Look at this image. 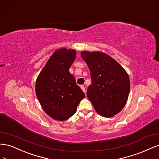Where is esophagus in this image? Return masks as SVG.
<instances>
[{
    "mask_svg": "<svg viewBox=\"0 0 159 159\" xmlns=\"http://www.w3.org/2000/svg\"><path fill=\"white\" fill-rule=\"evenodd\" d=\"M81 89H82V91H84V93H85V92H86V89H85V87H84V85H81Z\"/></svg>",
    "mask_w": 159,
    "mask_h": 159,
    "instance_id": "1",
    "label": "esophagus"
}]
</instances>
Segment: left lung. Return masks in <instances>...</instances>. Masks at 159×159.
I'll return each instance as SVG.
<instances>
[{"mask_svg":"<svg viewBox=\"0 0 159 159\" xmlns=\"http://www.w3.org/2000/svg\"><path fill=\"white\" fill-rule=\"evenodd\" d=\"M81 56L91 72L87 96L101 116L111 117L125 105L130 91L127 71L104 52L82 51Z\"/></svg>","mask_w":159,"mask_h":159,"instance_id":"left-lung-1","label":"left lung"}]
</instances>
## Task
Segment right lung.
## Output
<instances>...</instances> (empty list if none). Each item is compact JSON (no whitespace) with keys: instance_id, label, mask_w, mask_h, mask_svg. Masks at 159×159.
<instances>
[{"instance_id":"add662e5","label":"right lung","mask_w":159,"mask_h":159,"mask_svg":"<svg viewBox=\"0 0 159 159\" xmlns=\"http://www.w3.org/2000/svg\"><path fill=\"white\" fill-rule=\"evenodd\" d=\"M76 51L66 48L56 50L38 75L36 94L44 111L57 121L68 119L77 110L84 93L69 70Z\"/></svg>"}]
</instances>
